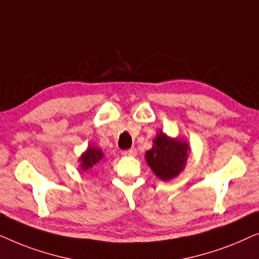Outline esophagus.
Masks as SVG:
<instances>
[{"label": "esophagus", "instance_id": "1", "mask_svg": "<svg viewBox=\"0 0 259 259\" xmlns=\"http://www.w3.org/2000/svg\"><path fill=\"white\" fill-rule=\"evenodd\" d=\"M123 155H128V157H133V155L137 154V150L136 148H130V150H126L122 152Z\"/></svg>", "mask_w": 259, "mask_h": 259}]
</instances>
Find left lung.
Segmentation results:
<instances>
[{"instance_id": "left-lung-1", "label": "left lung", "mask_w": 259, "mask_h": 259, "mask_svg": "<svg viewBox=\"0 0 259 259\" xmlns=\"http://www.w3.org/2000/svg\"><path fill=\"white\" fill-rule=\"evenodd\" d=\"M154 146L146 152V160L154 175L161 180H171L185 167L189 145L172 139L160 132L153 140Z\"/></svg>"}]
</instances>
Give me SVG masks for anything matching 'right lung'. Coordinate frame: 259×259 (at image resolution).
Returning <instances> with one entry per match:
<instances>
[{"label": "right lung", "mask_w": 259, "mask_h": 259, "mask_svg": "<svg viewBox=\"0 0 259 259\" xmlns=\"http://www.w3.org/2000/svg\"><path fill=\"white\" fill-rule=\"evenodd\" d=\"M102 157H104V154H102L101 150L95 147H88L87 151L84 152L80 158L81 168H82L83 171L92 168L98 161L101 160Z\"/></svg>", "instance_id": "1"}]
</instances>
